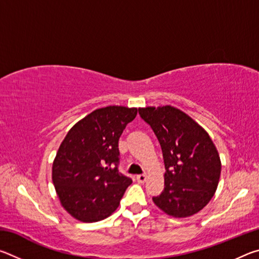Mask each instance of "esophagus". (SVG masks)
<instances>
[{
  "label": "esophagus",
  "instance_id": "34e87169",
  "mask_svg": "<svg viewBox=\"0 0 259 259\" xmlns=\"http://www.w3.org/2000/svg\"><path fill=\"white\" fill-rule=\"evenodd\" d=\"M136 179H137L138 183H145L146 179H147V176H146V175H144V174L137 175V176H136Z\"/></svg>",
  "mask_w": 259,
  "mask_h": 259
}]
</instances>
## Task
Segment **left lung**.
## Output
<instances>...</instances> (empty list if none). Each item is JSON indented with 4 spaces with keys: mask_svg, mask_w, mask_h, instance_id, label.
<instances>
[{
    "mask_svg": "<svg viewBox=\"0 0 259 259\" xmlns=\"http://www.w3.org/2000/svg\"><path fill=\"white\" fill-rule=\"evenodd\" d=\"M159 140L164 161V188L153 198L174 217H188L205 207L216 192L221 159L209 135L171 106L138 108Z\"/></svg>",
    "mask_w": 259,
    "mask_h": 259,
    "instance_id": "left-lung-1",
    "label": "left lung"
}]
</instances>
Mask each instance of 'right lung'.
Returning <instances> with one entry per match:
<instances>
[{
  "mask_svg": "<svg viewBox=\"0 0 259 259\" xmlns=\"http://www.w3.org/2000/svg\"><path fill=\"white\" fill-rule=\"evenodd\" d=\"M137 108L96 109L68 131L52 165V182L63 207L74 218L93 223L119 207L133 181L119 171V139Z\"/></svg>",
  "mask_w": 259,
  "mask_h": 259,
  "instance_id": "obj_1",
  "label": "right lung"
}]
</instances>
